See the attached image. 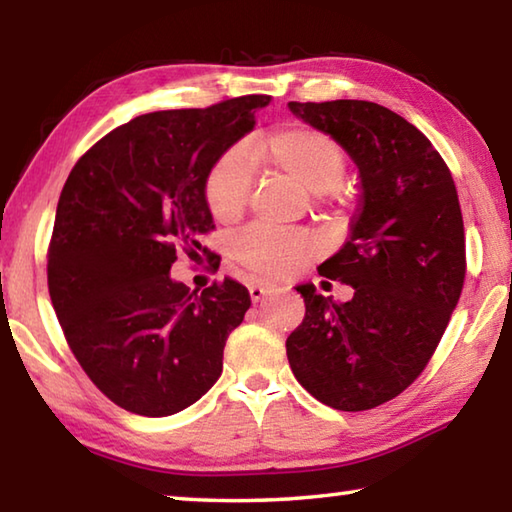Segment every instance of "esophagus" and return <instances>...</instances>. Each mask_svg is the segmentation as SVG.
I'll list each match as a JSON object with an SVG mask.
<instances>
[{"label":"esophagus","instance_id":"1","mask_svg":"<svg viewBox=\"0 0 512 512\" xmlns=\"http://www.w3.org/2000/svg\"><path fill=\"white\" fill-rule=\"evenodd\" d=\"M248 291H250V300L259 302L266 296V293H271V287H268V284H250Z\"/></svg>","mask_w":512,"mask_h":512}]
</instances>
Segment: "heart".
Returning <instances> with one entry per match:
<instances>
[{
    "label": "heart",
    "instance_id": "obj_1",
    "mask_svg": "<svg viewBox=\"0 0 512 512\" xmlns=\"http://www.w3.org/2000/svg\"><path fill=\"white\" fill-rule=\"evenodd\" d=\"M257 160L314 196L334 192L345 176L341 144L323 131L291 126L277 131L255 146ZM253 176L239 151L216 160L205 180V201L216 221H237L250 201ZM235 255L250 271L266 277H284L314 255V241L302 232L273 230L255 225L235 241Z\"/></svg>",
    "mask_w": 512,
    "mask_h": 512
}]
</instances>
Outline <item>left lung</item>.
<instances>
[{"label":"left lung","mask_w":512,"mask_h":512,"mask_svg":"<svg viewBox=\"0 0 512 512\" xmlns=\"http://www.w3.org/2000/svg\"><path fill=\"white\" fill-rule=\"evenodd\" d=\"M359 169L350 239L318 273L350 284L334 302L302 284L305 320L287 339L293 375L332 409L366 411L409 388L436 352L465 280L452 173L418 128L372 101L289 103Z\"/></svg>","instance_id":"8db88e82"}]
</instances>
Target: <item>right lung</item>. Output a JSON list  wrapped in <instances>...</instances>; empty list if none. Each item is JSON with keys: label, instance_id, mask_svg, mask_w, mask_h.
Masks as SVG:
<instances>
[{"label": "right lung", "instance_id": "obj_1", "mask_svg": "<svg viewBox=\"0 0 512 512\" xmlns=\"http://www.w3.org/2000/svg\"><path fill=\"white\" fill-rule=\"evenodd\" d=\"M268 101L248 94L135 117L69 173L47 253L49 296L76 361L121 409L164 418L221 377L250 293L228 277L196 293L169 271L214 230L207 173Z\"/></svg>", "mask_w": 512, "mask_h": 512}]
</instances>
